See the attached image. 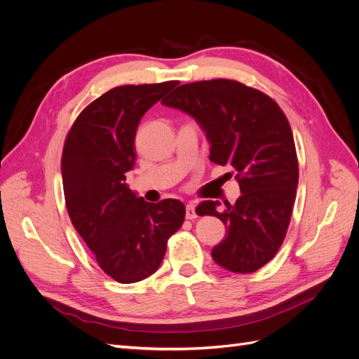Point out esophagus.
Returning a JSON list of instances; mask_svg holds the SVG:
<instances>
[{"label":"esophagus","mask_w":359,"mask_h":359,"mask_svg":"<svg viewBox=\"0 0 359 359\" xmlns=\"http://www.w3.org/2000/svg\"><path fill=\"white\" fill-rule=\"evenodd\" d=\"M198 217V214H196V211H194V205L193 203H189L187 206H186V219L187 220H194Z\"/></svg>","instance_id":"esophagus-1"}]
</instances>
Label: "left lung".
I'll list each match as a JSON object with an SVG mask.
<instances>
[{
	"instance_id": "8db88e82",
	"label": "left lung",
	"mask_w": 359,
	"mask_h": 359,
	"mask_svg": "<svg viewBox=\"0 0 359 359\" xmlns=\"http://www.w3.org/2000/svg\"><path fill=\"white\" fill-rule=\"evenodd\" d=\"M161 103L196 119L211 144L210 160L235 169V205L219 210L220 202L205 201L196 212L227 227L211 252L214 262L255 273L283 244L297 196L298 157L286 115L265 93L231 79L184 83Z\"/></svg>"
}]
</instances>
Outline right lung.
I'll return each mask as SVG.
<instances>
[{
  "instance_id": "right-lung-1",
  "label": "right lung",
  "mask_w": 359,
  "mask_h": 359,
  "mask_svg": "<svg viewBox=\"0 0 359 359\" xmlns=\"http://www.w3.org/2000/svg\"><path fill=\"white\" fill-rule=\"evenodd\" d=\"M177 81L112 88L76 118L62 148L64 198L72 224L97 264L118 283L154 274L186 217L177 199L137 198L126 184L136 160L140 118Z\"/></svg>"
}]
</instances>
